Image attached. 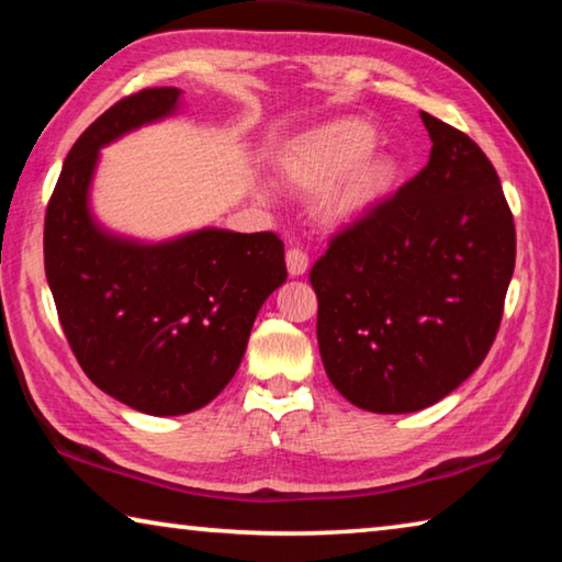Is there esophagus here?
Returning <instances> with one entry per match:
<instances>
[{
  "label": "esophagus",
  "instance_id": "esophagus-1",
  "mask_svg": "<svg viewBox=\"0 0 562 562\" xmlns=\"http://www.w3.org/2000/svg\"><path fill=\"white\" fill-rule=\"evenodd\" d=\"M284 260H288V272L292 274V278H302V274L310 268L307 252L300 250V247H290L288 255H284Z\"/></svg>",
  "mask_w": 562,
  "mask_h": 562
}]
</instances>
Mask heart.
I'll use <instances>...</instances> for the list:
<instances>
[{
    "mask_svg": "<svg viewBox=\"0 0 562 562\" xmlns=\"http://www.w3.org/2000/svg\"><path fill=\"white\" fill-rule=\"evenodd\" d=\"M379 144L374 123L335 119L302 131L284 144L274 164L280 178L300 193H321L317 213L329 227H355L372 217L402 183L404 166Z\"/></svg>",
    "mask_w": 562,
    "mask_h": 562,
    "instance_id": "b5f03b06",
    "label": "heart"
}]
</instances>
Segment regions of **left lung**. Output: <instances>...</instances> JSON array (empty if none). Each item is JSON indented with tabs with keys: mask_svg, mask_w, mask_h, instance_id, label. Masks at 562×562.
I'll return each mask as SVG.
<instances>
[{
	"mask_svg": "<svg viewBox=\"0 0 562 562\" xmlns=\"http://www.w3.org/2000/svg\"><path fill=\"white\" fill-rule=\"evenodd\" d=\"M422 121L429 164L310 272L329 382L374 414L431 406L481 367L516 268L496 168L465 133Z\"/></svg>",
	"mask_w": 562,
	"mask_h": 562,
	"instance_id": "left-lung-1",
	"label": "left lung"
}]
</instances>
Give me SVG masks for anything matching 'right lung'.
Segmentation results:
<instances>
[{"instance_id": "1", "label": "right lung", "mask_w": 562, "mask_h": 562, "mask_svg": "<svg viewBox=\"0 0 562 562\" xmlns=\"http://www.w3.org/2000/svg\"><path fill=\"white\" fill-rule=\"evenodd\" d=\"M180 89L101 113L64 160L44 221V270L71 351L101 392L150 416L211 404L240 367L262 302L288 280L274 233L203 227L146 243L91 211L101 148L176 116Z\"/></svg>"}]
</instances>
